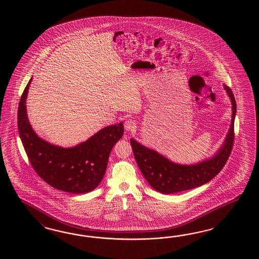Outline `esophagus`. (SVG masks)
I'll use <instances>...</instances> for the list:
<instances>
[{"label":"esophagus","instance_id":"34e87169","mask_svg":"<svg viewBox=\"0 0 259 259\" xmlns=\"http://www.w3.org/2000/svg\"><path fill=\"white\" fill-rule=\"evenodd\" d=\"M124 128H125L126 131H128V132L131 131L132 132V131L136 130L137 126H136V123H135L134 120H132V119H127L125 123H124Z\"/></svg>","mask_w":259,"mask_h":259}]
</instances>
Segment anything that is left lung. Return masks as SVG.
I'll use <instances>...</instances> for the list:
<instances>
[{
	"label": "left lung",
	"instance_id": "8db88e82",
	"mask_svg": "<svg viewBox=\"0 0 259 259\" xmlns=\"http://www.w3.org/2000/svg\"><path fill=\"white\" fill-rule=\"evenodd\" d=\"M224 89L232 102V121L222 146L211 158L196 164H178L134 139L130 140L136 161L152 188L162 194L187 191L209 182L222 170L233 148L236 113L235 99L231 88L224 84Z\"/></svg>",
	"mask_w": 259,
	"mask_h": 259
}]
</instances>
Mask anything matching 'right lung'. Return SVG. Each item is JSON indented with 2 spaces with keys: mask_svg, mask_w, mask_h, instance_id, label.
<instances>
[{
  "mask_svg": "<svg viewBox=\"0 0 259 259\" xmlns=\"http://www.w3.org/2000/svg\"><path fill=\"white\" fill-rule=\"evenodd\" d=\"M31 80L19 102L18 129L33 169L49 185L63 192L93 191L104 177L111 150L123 136V123L104 127L74 147L51 144L35 133L27 118L25 103Z\"/></svg>",
  "mask_w": 259,
  "mask_h": 259,
  "instance_id": "obj_1",
  "label": "right lung"
}]
</instances>
